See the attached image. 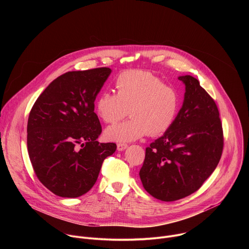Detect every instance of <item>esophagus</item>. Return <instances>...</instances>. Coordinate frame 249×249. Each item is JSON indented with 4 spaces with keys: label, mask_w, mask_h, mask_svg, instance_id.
Masks as SVG:
<instances>
[{
    "label": "esophagus",
    "mask_w": 249,
    "mask_h": 249,
    "mask_svg": "<svg viewBox=\"0 0 249 249\" xmlns=\"http://www.w3.org/2000/svg\"><path fill=\"white\" fill-rule=\"evenodd\" d=\"M127 147H128L127 144H121V143H119V144H117V151L122 152V151H124Z\"/></svg>",
    "instance_id": "esophagus-1"
}]
</instances>
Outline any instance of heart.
Instances as JSON below:
<instances>
[{
  "label": "heart",
  "instance_id": "b5f03b06",
  "mask_svg": "<svg viewBox=\"0 0 249 249\" xmlns=\"http://www.w3.org/2000/svg\"><path fill=\"white\" fill-rule=\"evenodd\" d=\"M116 93L102 91L96 97L94 111L105 123H114L126 116L130 120L111 125L105 138L116 143H127L145 135L164 134L173 125L180 107V95L174 87L150 72L130 70L115 81Z\"/></svg>",
  "mask_w": 249,
  "mask_h": 249
}]
</instances>
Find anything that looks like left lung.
<instances>
[{
    "label": "left lung",
    "mask_w": 249,
    "mask_h": 249,
    "mask_svg": "<svg viewBox=\"0 0 249 249\" xmlns=\"http://www.w3.org/2000/svg\"><path fill=\"white\" fill-rule=\"evenodd\" d=\"M185 85L182 107L168 131L146 149L140 178L153 197L172 202L197 191L214 171L224 148L217 104L197 79Z\"/></svg>",
    "instance_id": "left-lung-1"
}]
</instances>
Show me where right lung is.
I'll return each instance as SVG.
<instances>
[{
  "mask_svg": "<svg viewBox=\"0 0 249 249\" xmlns=\"http://www.w3.org/2000/svg\"><path fill=\"white\" fill-rule=\"evenodd\" d=\"M109 68L68 72L39 95L27 122V150L39 181L65 198L86 194L96 182L103 160L116 151L99 143L101 125L94 100Z\"/></svg>",
  "mask_w": 249,
  "mask_h": 249,
  "instance_id": "add662e5",
  "label": "right lung"
}]
</instances>
